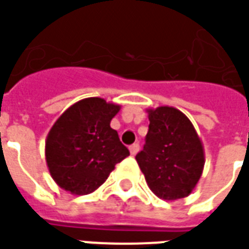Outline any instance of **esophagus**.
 Returning <instances> with one entry per match:
<instances>
[{
	"label": "esophagus",
	"mask_w": 249,
	"mask_h": 249,
	"mask_svg": "<svg viewBox=\"0 0 249 249\" xmlns=\"http://www.w3.org/2000/svg\"><path fill=\"white\" fill-rule=\"evenodd\" d=\"M139 151V144L138 143H135V144H132V146H129V153H131V155H136Z\"/></svg>",
	"instance_id": "obj_1"
}]
</instances>
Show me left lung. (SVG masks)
Here are the masks:
<instances>
[{"instance_id":"8db88e82","label":"left lung","mask_w":249,"mask_h":249,"mask_svg":"<svg viewBox=\"0 0 249 249\" xmlns=\"http://www.w3.org/2000/svg\"><path fill=\"white\" fill-rule=\"evenodd\" d=\"M147 113L146 144L136 155L147 185L163 200L187 197L203 173L202 140L189 118L176 107L160 106Z\"/></svg>"}]
</instances>
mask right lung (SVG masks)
Masks as SVG:
<instances>
[{"label":"right lung","mask_w":249,"mask_h":249,"mask_svg":"<svg viewBox=\"0 0 249 249\" xmlns=\"http://www.w3.org/2000/svg\"><path fill=\"white\" fill-rule=\"evenodd\" d=\"M120 105L86 98L69 106L49 131L45 146L50 176L60 188L87 195L107 180L118 162L129 155L110 126Z\"/></svg>","instance_id":"obj_1"}]
</instances>
